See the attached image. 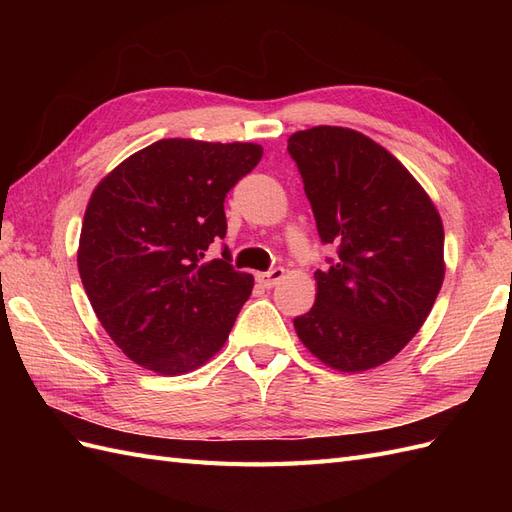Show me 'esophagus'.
<instances>
[{"mask_svg": "<svg viewBox=\"0 0 512 512\" xmlns=\"http://www.w3.org/2000/svg\"><path fill=\"white\" fill-rule=\"evenodd\" d=\"M284 277V269L277 267V269H271L267 273H256V282L262 286V288H273L277 282H280Z\"/></svg>", "mask_w": 512, "mask_h": 512, "instance_id": "34e87169", "label": "esophagus"}]
</instances>
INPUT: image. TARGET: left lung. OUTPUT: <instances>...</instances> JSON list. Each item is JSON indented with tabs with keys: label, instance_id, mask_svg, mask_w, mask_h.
Listing matches in <instances>:
<instances>
[{
	"label": "left lung",
	"instance_id": "8db88e82",
	"mask_svg": "<svg viewBox=\"0 0 512 512\" xmlns=\"http://www.w3.org/2000/svg\"><path fill=\"white\" fill-rule=\"evenodd\" d=\"M322 243L316 303L294 318L305 348L339 371L378 367L423 327L444 280V228L427 192L389 151L337 126L288 138Z\"/></svg>",
	"mask_w": 512,
	"mask_h": 512
}]
</instances>
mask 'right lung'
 <instances>
[{"mask_svg":"<svg viewBox=\"0 0 512 512\" xmlns=\"http://www.w3.org/2000/svg\"><path fill=\"white\" fill-rule=\"evenodd\" d=\"M262 158L254 143L162 138L108 173L89 198L79 273L106 333L130 361L177 376L228 339L254 277L222 258L224 198Z\"/></svg>","mask_w":512,"mask_h":512,"instance_id":"add662e5","label":"right lung"}]
</instances>
